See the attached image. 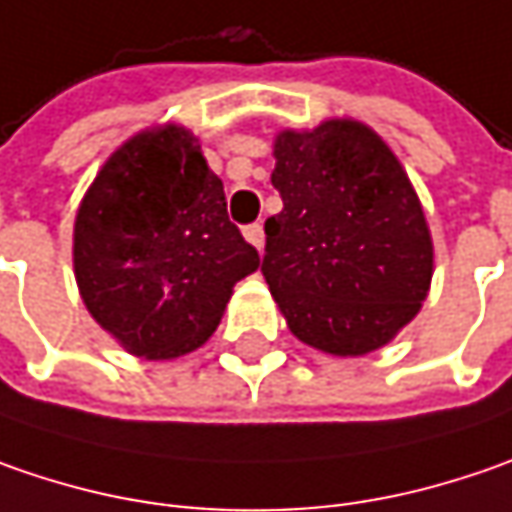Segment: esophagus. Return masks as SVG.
I'll return each mask as SVG.
<instances>
[{"label": "esophagus", "mask_w": 512, "mask_h": 512, "mask_svg": "<svg viewBox=\"0 0 512 512\" xmlns=\"http://www.w3.org/2000/svg\"><path fill=\"white\" fill-rule=\"evenodd\" d=\"M243 237H246V240H249V243L255 246L257 252L263 249V240H266V234H263V226H260V223H252V226H246V229H243Z\"/></svg>", "instance_id": "esophagus-1"}]
</instances>
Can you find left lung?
Listing matches in <instances>:
<instances>
[{"instance_id":"8db88e82","label":"left lung","mask_w":512,"mask_h":512,"mask_svg":"<svg viewBox=\"0 0 512 512\" xmlns=\"http://www.w3.org/2000/svg\"><path fill=\"white\" fill-rule=\"evenodd\" d=\"M260 272L292 335L355 358L418 315L433 280V240L407 171L364 123L326 120L275 137Z\"/></svg>"}]
</instances>
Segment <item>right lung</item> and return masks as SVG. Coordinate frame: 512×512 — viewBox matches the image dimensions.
Instances as JSON below:
<instances>
[{
  "mask_svg": "<svg viewBox=\"0 0 512 512\" xmlns=\"http://www.w3.org/2000/svg\"><path fill=\"white\" fill-rule=\"evenodd\" d=\"M260 255L229 220L223 183L180 125L134 134L100 168L74 223L91 318L148 361L206 344Z\"/></svg>",
  "mask_w": 512,
  "mask_h": 512,
  "instance_id": "add662e5",
  "label": "right lung"
}]
</instances>
